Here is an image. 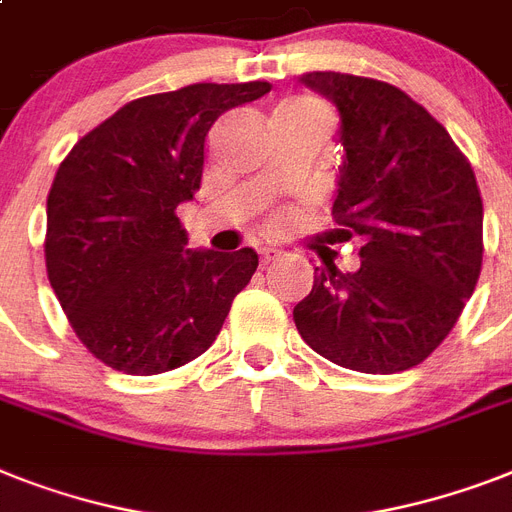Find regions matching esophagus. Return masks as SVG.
I'll return each instance as SVG.
<instances>
[{
    "label": "esophagus",
    "instance_id": "esophagus-1",
    "mask_svg": "<svg viewBox=\"0 0 512 512\" xmlns=\"http://www.w3.org/2000/svg\"><path fill=\"white\" fill-rule=\"evenodd\" d=\"M276 257H278V252H273V249H263V252H260V263H263V268H265V265L273 263Z\"/></svg>",
    "mask_w": 512,
    "mask_h": 512
}]
</instances>
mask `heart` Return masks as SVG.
Wrapping results in <instances>:
<instances>
[{"mask_svg":"<svg viewBox=\"0 0 512 512\" xmlns=\"http://www.w3.org/2000/svg\"><path fill=\"white\" fill-rule=\"evenodd\" d=\"M278 112H310V115H323V118H328V112L326 107L318 102L315 97H307V94H299V97H292V99H286L284 105L278 107ZM273 226H278V218L273 220Z\"/></svg>","mask_w":512,"mask_h":512,"instance_id":"obj_1","label":"heart"}]
</instances>
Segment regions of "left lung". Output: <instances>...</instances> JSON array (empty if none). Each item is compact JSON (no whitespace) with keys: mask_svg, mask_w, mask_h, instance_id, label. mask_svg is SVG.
Returning <instances> with one entry per match:
<instances>
[{"mask_svg":"<svg viewBox=\"0 0 512 512\" xmlns=\"http://www.w3.org/2000/svg\"><path fill=\"white\" fill-rule=\"evenodd\" d=\"M302 83L339 110L347 152L334 199L339 239H363L360 270L315 268L294 307L299 336L331 363L400 373L447 339L484 263V202L447 128L402 89L350 73Z\"/></svg>","mask_w":512,"mask_h":512,"instance_id":"left-lung-1","label":"left lung"}]
</instances>
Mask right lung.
<instances>
[{"label":"right lung","mask_w":512,"mask_h":512,"mask_svg":"<svg viewBox=\"0 0 512 512\" xmlns=\"http://www.w3.org/2000/svg\"><path fill=\"white\" fill-rule=\"evenodd\" d=\"M268 81L191 83L120 107L76 141L47 197V276L76 336L112 371L155 376L215 342L255 249L191 252L176 210L202 184L205 139Z\"/></svg>","instance_id":"right-lung-1"}]
</instances>
